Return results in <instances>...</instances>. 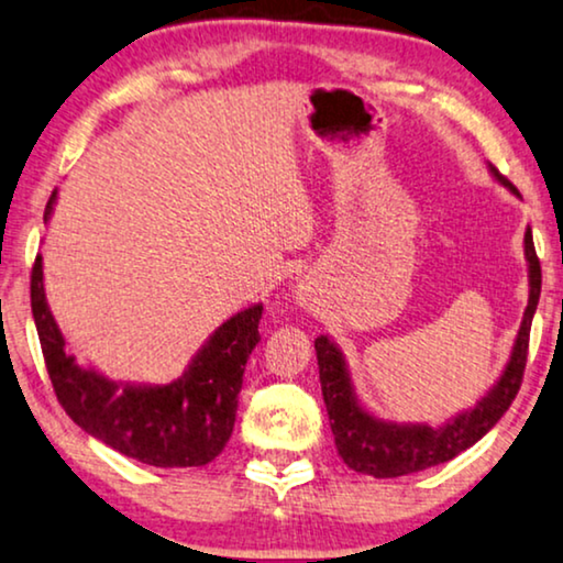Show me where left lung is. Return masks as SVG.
I'll list each match as a JSON object with an SVG mask.
<instances>
[{
    "label": "left lung",
    "mask_w": 563,
    "mask_h": 563,
    "mask_svg": "<svg viewBox=\"0 0 563 563\" xmlns=\"http://www.w3.org/2000/svg\"><path fill=\"white\" fill-rule=\"evenodd\" d=\"M494 175L499 184L512 188V184L499 170H494ZM525 255H528L530 264V299L520 333H517L512 360H509L499 383L494 385V390L471 413L457 416L448 427H398L372 419L356 404L341 352L325 335H318L316 352L320 367V388H323V400L328 408V419H331L335 448H339V455L344 457L349 468L375 478H396L408 476V473L427 471L432 465L448 463V460L460 455L463 450H468L471 444H476L505 416L507 408L512 406L515 396L520 393L525 364H528L530 325L540 299V261L536 245H532L530 228L525 232Z\"/></svg>",
    "instance_id": "left-lung-1"
}]
</instances>
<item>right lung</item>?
<instances>
[{"mask_svg":"<svg viewBox=\"0 0 563 563\" xmlns=\"http://www.w3.org/2000/svg\"><path fill=\"white\" fill-rule=\"evenodd\" d=\"M54 201L56 191L46 219ZM31 308L58 404L87 434L155 468L207 465L224 450L235 427L245 362L261 339V305L219 325L186 375L165 388H119L98 372L77 367L46 305L41 255L31 272Z\"/></svg>","mask_w":563,"mask_h":563,"instance_id":"obj_1","label":"right lung"}]
</instances>
